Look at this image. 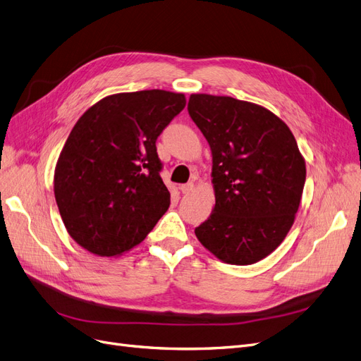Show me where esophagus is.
<instances>
[{"mask_svg": "<svg viewBox=\"0 0 361 361\" xmlns=\"http://www.w3.org/2000/svg\"><path fill=\"white\" fill-rule=\"evenodd\" d=\"M193 189H195V184H193V183H188V184H181V185H180V190H181V193H184V195L192 193Z\"/></svg>", "mask_w": 361, "mask_h": 361, "instance_id": "34e87169", "label": "esophagus"}]
</instances>
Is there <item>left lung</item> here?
<instances>
[{"label": "left lung", "instance_id": "obj_1", "mask_svg": "<svg viewBox=\"0 0 361 361\" xmlns=\"http://www.w3.org/2000/svg\"><path fill=\"white\" fill-rule=\"evenodd\" d=\"M188 110L211 147L216 192L195 233L224 263H256L284 241L299 209L306 168L298 142L257 104L195 93Z\"/></svg>", "mask_w": 361, "mask_h": 361}]
</instances>
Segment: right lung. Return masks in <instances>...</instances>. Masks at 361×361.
Masks as SVG:
<instances>
[{"mask_svg": "<svg viewBox=\"0 0 361 361\" xmlns=\"http://www.w3.org/2000/svg\"><path fill=\"white\" fill-rule=\"evenodd\" d=\"M184 106L183 93L140 90L106 97L78 118L53 180L78 245L113 257L152 232L171 204L156 140Z\"/></svg>", "mask_w": 361, "mask_h": 361, "instance_id": "obj_1", "label": "right lung"}]
</instances>
